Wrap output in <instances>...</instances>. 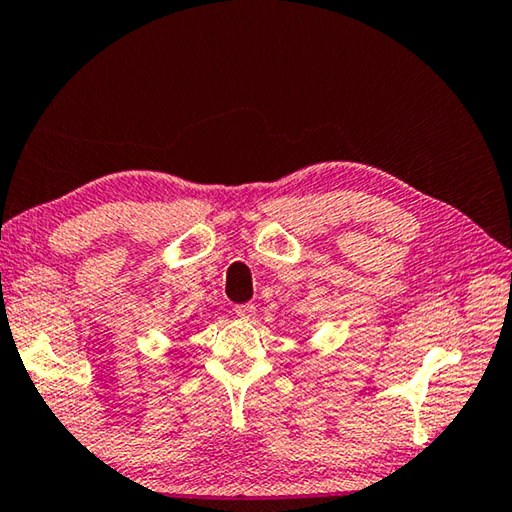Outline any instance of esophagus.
<instances>
[{
  "label": "esophagus",
  "mask_w": 512,
  "mask_h": 512,
  "mask_svg": "<svg viewBox=\"0 0 512 512\" xmlns=\"http://www.w3.org/2000/svg\"><path fill=\"white\" fill-rule=\"evenodd\" d=\"M255 305H250V302H246V305H237L235 307V314L239 316V318H244V320H250L255 316Z\"/></svg>",
  "instance_id": "34e87169"
}]
</instances>
